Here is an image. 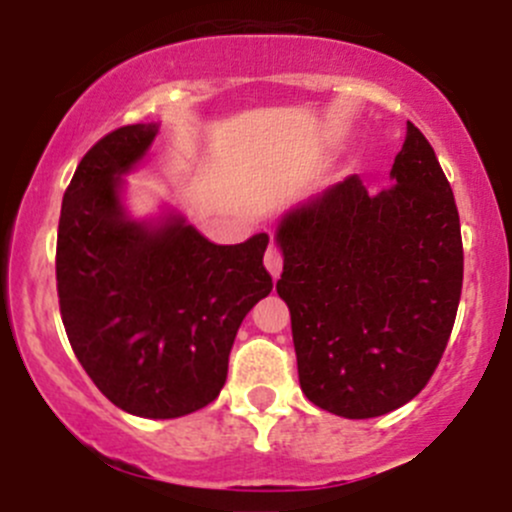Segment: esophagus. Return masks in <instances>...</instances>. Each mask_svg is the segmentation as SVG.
<instances>
[{
  "mask_svg": "<svg viewBox=\"0 0 512 512\" xmlns=\"http://www.w3.org/2000/svg\"><path fill=\"white\" fill-rule=\"evenodd\" d=\"M265 267H267V272H270L272 277H280V272H282V252L277 250L275 245H270L267 247V252H265Z\"/></svg>",
  "mask_w": 512,
  "mask_h": 512,
  "instance_id": "1",
  "label": "esophagus"
}]
</instances>
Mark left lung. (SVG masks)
I'll use <instances>...</instances> for the list:
<instances>
[{
  "label": "left lung",
  "instance_id": "left-lung-1",
  "mask_svg": "<svg viewBox=\"0 0 512 512\" xmlns=\"http://www.w3.org/2000/svg\"><path fill=\"white\" fill-rule=\"evenodd\" d=\"M391 180L369 195L349 175L277 227V294L292 317L299 386L344 418L409 404L446 352L461 302L456 200L411 121Z\"/></svg>",
  "mask_w": 512,
  "mask_h": 512
}]
</instances>
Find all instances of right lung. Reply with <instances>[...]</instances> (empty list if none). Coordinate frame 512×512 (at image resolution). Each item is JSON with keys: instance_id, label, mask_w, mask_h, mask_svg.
<instances>
[{"instance_id": "1", "label": "right lung", "mask_w": 512, "mask_h": 512, "mask_svg": "<svg viewBox=\"0 0 512 512\" xmlns=\"http://www.w3.org/2000/svg\"><path fill=\"white\" fill-rule=\"evenodd\" d=\"M156 123L103 136L64 193L56 240L61 319L76 359L103 396L143 418H178L218 399L245 314L272 292L270 237L205 240L180 215L128 218L131 173Z\"/></svg>"}]
</instances>
